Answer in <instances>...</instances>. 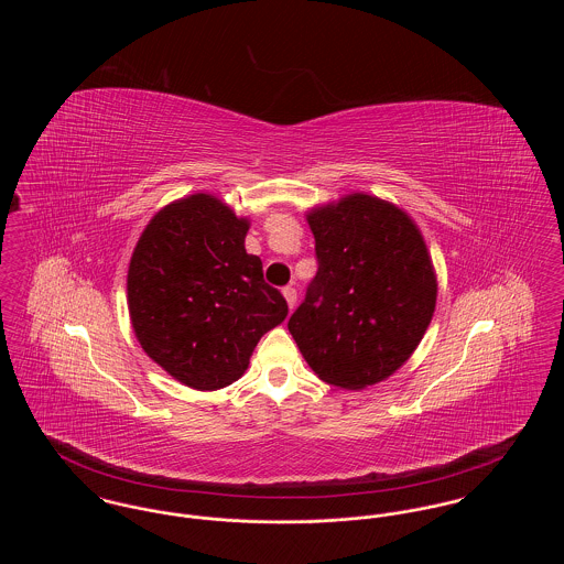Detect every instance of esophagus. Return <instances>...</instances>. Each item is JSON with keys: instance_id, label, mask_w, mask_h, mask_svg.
I'll use <instances>...</instances> for the list:
<instances>
[{"instance_id": "esophagus-1", "label": "esophagus", "mask_w": 564, "mask_h": 564, "mask_svg": "<svg viewBox=\"0 0 564 564\" xmlns=\"http://www.w3.org/2000/svg\"><path fill=\"white\" fill-rule=\"evenodd\" d=\"M283 295H285V300H288L290 308H294L295 300H297V294H295V288H292V285H285V288H283Z\"/></svg>"}]
</instances>
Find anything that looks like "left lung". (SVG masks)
Returning <instances> with one entry per match:
<instances>
[{"label":"left lung","instance_id":"obj_1","mask_svg":"<svg viewBox=\"0 0 564 564\" xmlns=\"http://www.w3.org/2000/svg\"><path fill=\"white\" fill-rule=\"evenodd\" d=\"M308 224L317 274L288 327L322 380L364 389L393 375L430 325V253L402 209L368 194L315 209Z\"/></svg>","mask_w":564,"mask_h":564}]
</instances>
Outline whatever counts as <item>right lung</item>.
<instances>
[{
	"instance_id": "obj_1",
	"label": "right lung",
	"mask_w": 564,
	"mask_h": 564,
	"mask_svg": "<svg viewBox=\"0 0 564 564\" xmlns=\"http://www.w3.org/2000/svg\"><path fill=\"white\" fill-rule=\"evenodd\" d=\"M247 219L209 194L154 215L129 267L137 340L161 368L198 391L232 384L288 302L245 251Z\"/></svg>"
}]
</instances>
